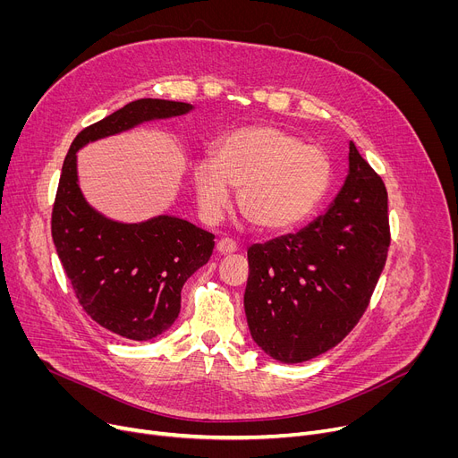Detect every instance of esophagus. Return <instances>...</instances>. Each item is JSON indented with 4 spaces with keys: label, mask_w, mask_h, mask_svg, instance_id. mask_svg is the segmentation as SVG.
<instances>
[{
    "label": "esophagus",
    "mask_w": 458,
    "mask_h": 458,
    "mask_svg": "<svg viewBox=\"0 0 458 458\" xmlns=\"http://www.w3.org/2000/svg\"><path fill=\"white\" fill-rule=\"evenodd\" d=\"M216 250H219L221 254H232L237 250V243L230 237H223L216 242Z\"/></svg>",
    "instance_id": "obj_1"
}]
</instances>
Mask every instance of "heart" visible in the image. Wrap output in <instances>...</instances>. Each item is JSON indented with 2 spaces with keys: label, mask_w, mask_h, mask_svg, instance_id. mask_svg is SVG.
Instances as JSON below:
<instances>
[{
  "label": "heart",
  "mask_w": 458,
  "mask_h": 458,
  "mask_svg": "<svg viewBox=\"0 0 458 458\" xmlns=\"http://www.w3.org/2000/svg\"><path fill=\"white\" fill-rule=\"evenodd\" d=\"M332 163L325 150L275 126L239 128L215 142L211 161L192 166V187L208 219H216L237 191L245 219L261 230L299 225L325 199Z\"/></svg>",
  "instance_id": "1"
}]
</instances>
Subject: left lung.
<instances>
[{
  "label": "left lung",
  "mask_w": 458,
  "mask_h": 458,
  "mask_svg": "<svg viewBox=\"0 0 458 458\" xmlns=\"http://www.w3.org/2000/svg\"><path fill=\"white\" fill-rule=\"evenodd\" d=\"M390 239L386 185L351 140L349 176L327 213L247 252L254 342L285 364L338 345L369 306Z\"/></svg>",
  "instance_id": "1"
}]
</instances>
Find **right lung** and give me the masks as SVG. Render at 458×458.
<instances>
[{
  "instance_id": "add662e5",
  "label": "right lung",
  "mask_w": 458,
  "mask_h": 458,
  "mask_svg": "<svg viewBox=\"0 0 458 458\" xmlns=\"http://www.w3.org/2000/svg\"><path fill=\"white\" fill-rule=\"evenodd\" d=\"M191 107L173 100H135L81 130L63 163L52 209L55 250L87 316L128 340H152L176 321L182 287L208 263L215 235L166 215L140 225L106 219L81 197L76 152L89 140Z\"/></svg>"
}]
</instances>
